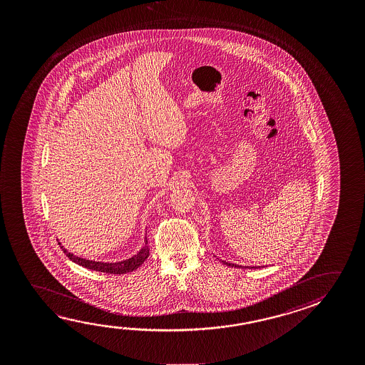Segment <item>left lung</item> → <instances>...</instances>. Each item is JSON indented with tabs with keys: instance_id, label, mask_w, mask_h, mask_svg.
<instances>
[{
	"instance_id": "obj_1",
	"label": "left lung",
	"mask_w": 365,
	"mask_h": 365,
	"mask_svg": "<svg viewBox=\"0 0 365 365\" xmlns=\"http://www.w3.org/2000/svg\"><path fill=\"white\" fill-rule=\"evenodd\" d=\"M222 262L225 263V264H227V266H230V267H242V266H238V264H234V263H229V262H225V261H222ZM251 269H255V267H251Z\"/></svg>"
}]
</instances>
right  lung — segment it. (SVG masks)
Wrapping results in <instances>:
<instances>
[{
	"mask_svg": "<svg viewBox=\"0 0 365 365\" xmlns=\"http://www.w3.org/2000/svg\"><path fill=\"white\" fill-rule=\"evenodd\" d=\"M61 250L65 252L67 257L71 259L72 262L78 263L80 266H83L85 269H94V271H99V272H106V274H113V275H120V274H127V272H132L133 269L140 267L145 259L149 257V247H148V240H145V245L141 248V251L138 252V255H135L133 257L128 258L125 261H120V262L108 263V262H96V261H89V259H84V258L76 257L73 256L70 252H67L61 243H58Z\"/></svg>",
	"mask_w": 365,
	"mask_h": 365,
	"instance_id": "obj_1",
	"label": "right lung"
}]
</instances>
